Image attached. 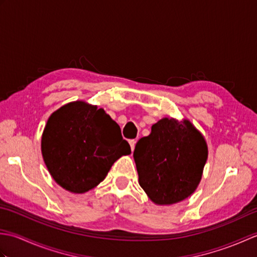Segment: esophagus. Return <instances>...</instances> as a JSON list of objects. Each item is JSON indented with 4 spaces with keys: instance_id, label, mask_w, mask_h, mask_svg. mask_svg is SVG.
<instances>
[{
    "instance_id": "1",
    "label": "esophagus",
    "mask_w": 257,
    "mask_h": 257,
    "mask_svg": "<svg viewBox=\"0 0 257 257\" xmlns=\"http://www.w3.org/2000/svg\"><path fill=\"white\" fill-rule=\"evenodd\" d=\"M129 145H130V148H132V151L135 150V146H136V140H130L129 141Z\"/></svg>"
}]
</instances>
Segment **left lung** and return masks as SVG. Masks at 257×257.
Listing matches in <instances>:
<instances>
[{
	"label": "left lung",
	"mask_w": 257,
	"mask_h": 257,
	"mask_svg": "<svg viewBox=\"0 0 257 257\" xmlns=\"http://www.w3.org/2000/svg\"><path fill=\"white\" fill-rule=\"evenodd\" d=\"M139 184L158 205L189 198L198 188L207 159L206 141L188 119L162 118L134 151Z\"/></svg>",
	"instance_id": "1"
}]
</instances>
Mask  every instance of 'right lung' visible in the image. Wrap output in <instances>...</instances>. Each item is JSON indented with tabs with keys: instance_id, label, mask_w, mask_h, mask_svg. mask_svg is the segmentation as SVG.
<instances>
[{
	"instance_id": "1",
	"label": "right lung",
	"mask_w": 257,
	"mask_h": 257,
	"mask_svg": "<svg viewBox=\"0 0 257 257\" xmlns=\"http://www.w3.org/2000/svg\"><path fill=\"white\" fill-rule=\"evenodd\" d=\"M41 149L54 181L78 194L97 187L120 157L132 154L118 123L84 100L68 102L51 114Z\"/></svg>"
}]
</instances>
